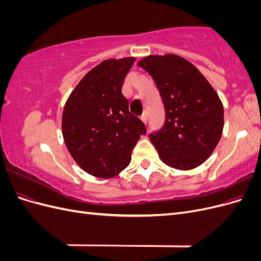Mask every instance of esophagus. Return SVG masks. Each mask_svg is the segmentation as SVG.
Segmentation results:
<instances>
[{"label": "esophagus", "instance_id": "esophagus-1", "mask_svg": "<svg viewBox=\"0 0 261 261\" xmlns=\"http://www.w3.org/2000/svg\"><path fill=\"white\" fill-rule=\"evenodd\" d=\"M140 120L143 121L145 124H147V122H148V115H147V112H144L143 114L140 115Z\"/></svg>", "mask_w": 261, "mask_h": 261}]
</instances>
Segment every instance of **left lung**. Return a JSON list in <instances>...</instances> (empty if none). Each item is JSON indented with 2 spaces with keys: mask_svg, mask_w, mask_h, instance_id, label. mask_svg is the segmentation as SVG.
I'll use <instances>...</instances> for the list:
<instances>
[{
  "mask_svg": "<svg viewBox=\"0 0 261 261\" xmlns=\"http://www.w3.org/2000/svg\"><path fill=\"white\" fill-rule=\"evenodd\" d=\"M137 65L153 78L165 110L163 127L149 135L160 159L177 170L199 167L222 135L224 110L218 93L178 55H149Z\"/></svg>",
  "mask_w": 261,
  "mask_h": 261,
  "instance_id": "obj_1",
  "label": "left lung"
}]
</instances>
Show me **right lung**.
Segmentation results:
<instances>
[{
  "label": "right lung",
  "instance_id": "right-lung-1",
  "mask_svg": "<svg viewBox=\"0 0 261 261\" xmlns=\"http://www.w3.org/2000/svg\"><path fill=\"white\" fill-rule=\"evenodd\" d=\"M135 58L110 59L87 73L69 94L62 133L70 155L89 174L110 178L130 162L145 124L128 110L122 93Z\"/></svg>",
  "mask_w": 261,
  "mask_h": 261
}]
</instances>
